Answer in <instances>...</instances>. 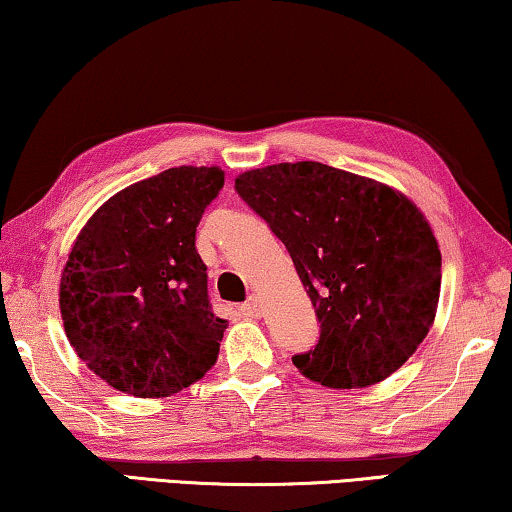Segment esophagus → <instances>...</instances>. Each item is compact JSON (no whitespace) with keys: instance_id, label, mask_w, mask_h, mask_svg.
<instances>
[{"instance_id":"1","label":"esophagus","mask_w":512,"mask_h":512,"mask_svg":"<svg viewBox=\"0 0 512 512\" xmlns=\"http://www.w3.org/2000/svg\"><path fill=\"white\" fill-rule=\"evenodd\" d=\"M241 315L248 319H257L262 315V303H259L257 296H250V299L241 305Z\"/></svg>"}]
</instances>
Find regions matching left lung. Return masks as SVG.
Returning <instances> with one entry per match:
<instances>
[{
	"instance_id": "obj_1",
	"label": "left lung",
	"mask_w": 512,
	"mask_h": 512,
	"mask_svg": "<svg viewBox=\"0 0 512 512\" xmlns=\"http://www.w3.org/2000/svg\"><path fill=\"white\" fill-rule=\"evenodd\" d=\"M234 188L285 243L315 305L319 342L296 368L329 388H365L400 370L432 329L441 253L423 211L386 183L299 160Z\"/></svg>"
}]
</instances>
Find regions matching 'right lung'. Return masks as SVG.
Wrapping results in <instances>:
<instances>
[{
  "label": "right lung",
  "instance_id": "1",
  "mask_svg": "<svg viewBox=\"0 0 512 512\" xmlns=\"http://www.w3.org/2000/svg\"><path fill=\"white\" fill-rule=\"evenodd\" d=\"M220 167L181 165L119 190L94 211L61 269L66 338L105 384L167 398L216 365L227 319L213 315L195 250Z\"/></svg>",
  "mask_w": 512,
  "mask_h": 512
}]
</instances>
